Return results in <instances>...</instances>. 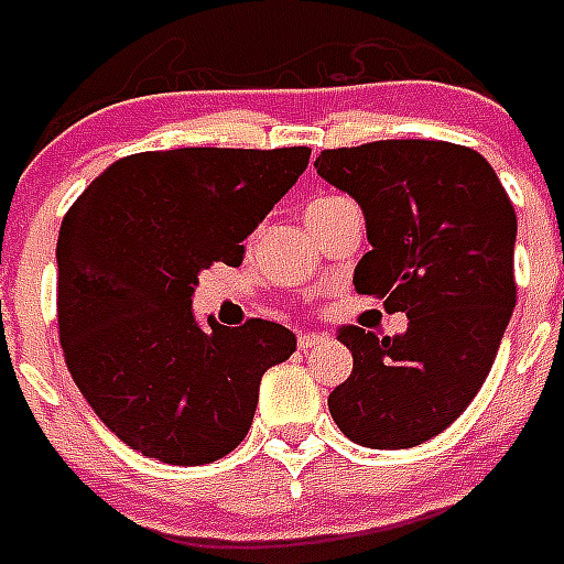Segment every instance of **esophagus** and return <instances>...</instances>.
Returning a JSON list of instances; mask_svg holds the SVG:
<instances>
[{
  "label": "esophagus",
  "instance_id": "esophagus-1",
  "mask_svg": "<svg viewBox=\"0 0 564 564\" xmlns=\"http://www.w3.org/2000/svg\"><path fill=\"white\" fill-rule=\"evenodd\" d=\"M326 340L323 335H317V332H305V335L296 337V346H300V352H308V349H314V346H319Z\"/></svg>",
  "mask_w": 564,
  "mask_h": 564
}]
</instances>
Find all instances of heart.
I'll list each match as a JSON object with an SVG mask.
<instances>
[{
	"instance_id": "heart-1",
	"label": "heart",
	"mask_w": 564,
	"mask_h": 564,
	"mask_svg": "<svg viewBox=\"0 0 564 564\" xmlns=\"http://www.w3.org/2000/svg\"><path fill=\"white\" fill-rule=\"evenodd\" d=\"M340 200H346V197H337V195L317 197V200H311V204H308V209H305V212H319V209H328V206L340 204Z\"/></svg>"
}]
</instances>
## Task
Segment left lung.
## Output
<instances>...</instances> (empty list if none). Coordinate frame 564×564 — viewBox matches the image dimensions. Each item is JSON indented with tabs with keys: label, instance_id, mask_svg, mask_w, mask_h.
<instances>
[{
	"label": "left lung",
	"instance_id": "obj_1",
	"mask_svg": "<svg viewBox=\"0 0 564 564\" xmlns=\"http://www.w3.org/2000/svg\"><path fill=\"white\" fill-rule=\"evenodd\" d=\"M314 169L367 220L372 250L355 268V291L408 314V332L393 337L337 328L352 376L328 410L364 448H413L443 434L492 369L516 308V209L492 165L452 142L337 148Z\"/></svg>",
	"mask_w": 564,
	"mask_h": 564
}]
</instances>
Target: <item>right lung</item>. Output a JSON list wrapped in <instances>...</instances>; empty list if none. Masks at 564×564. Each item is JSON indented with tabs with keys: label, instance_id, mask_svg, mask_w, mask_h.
I'll return each mask as SVG.
<instances>
[{
	"label": "right lung",
	"instance_id": "add662e5",
	"mask_svg": "<svg viewBox=\"0 0 564 564\" xmlns=\"http://www.w3.org/2000/svg\"><path fill=\"white\" fill-rule=\"evenodd\" d=\"M311 148H177L112 162L57 238V326L75 384L133 452L171 466L227 457L253 425L261 376L296 352L270 319L192 311L197 276L245 241L308 169Z\"/></svg>",
	"mask_w": 564,
	"mask_h": 564
}]
</instances>
